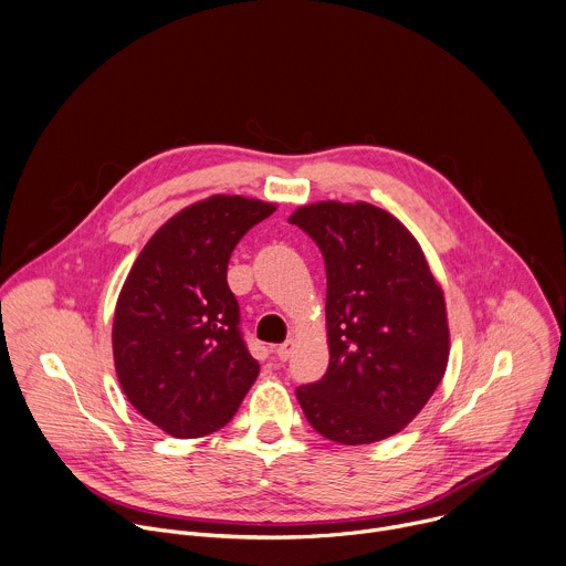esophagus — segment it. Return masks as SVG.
Wrapping results in <instances>:
<instances>
[{"label":"esophagus","instance_id":"obj_1","mask_svg":"<svg viewBox=\"0 0 566 566\" xmlns=\"http://www.w3.org/2000/svg\"><path fill=\"white\" fill-rule=\"evenodd\" d=\"M294 345H296V340H294V338H287L283 345H279V347L274 349L276 358H279V360H287V358L292 356V352H294Z\"/></svg>","mask_w":566,"mask_h":566}]
</instances>
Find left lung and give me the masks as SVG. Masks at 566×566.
<instances>
[{
  "mask_svg": "<svg viewBox=\"0 0 566 566\" xmlns=\"http://www.w3.org/2000/svg\"><path fill=\"white\" fill-rule=\"evenodd\" d=\"M323 252L329 365L298 387L307 422L327 440L369 444L402 431L449 363L444 292L416 237L367 201H316L292 212Z\"/></svg>",
  "mask_w": 566,
  "mask_h": 566,
  "instance_id": "1",
  "label": "left lung"
}]
</instances>
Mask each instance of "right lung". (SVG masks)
Masks as SVG:
<instances>
[{"instance_id":"add662e5","label":"right lung","mask_w":566,"mask_h":566,"mask_svg":"<svg viewBox=\"0 0 566 566\" xmlns=\"http://www.w3.org/2000/svg\"><path fill=\"white\" fill-rule=\"evenodd\" d=\"M274 210L241 195L197 201L150 237L124 281L113 321L117 378L130 405L175 438L221 429L259 376L228 263Z\"/></svg>"}]
</instances>
